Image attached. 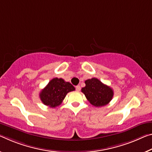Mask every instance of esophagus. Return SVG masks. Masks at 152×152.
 I'll use <instances>...</instances> for the list:
<instances>
[{
  "instance_id": "34e87169",
  "label": "esophagus",
  "mask_w": 152,
  "mask_h": 152,
  "mask_svg": "<svg viewBox=\"0 0 152 152\" xmlns=\"http://www.w3.org/2000/svg\"><path fill=\"white\" fill-rule=\"evenodd\" d=\"M76 90L77 91H79L80 90V86H79V85H78V86H76Z\"/></svg>"
}]
</instances>
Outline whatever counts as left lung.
I'll list each match as a JSON object with an SVG mask.
<instances>
[{"mask_svg": "<svg viewBox=\"0 0 152 152\" xmlns=\"http://www.w3.org/2000/svg\"><path fill=\"white\" fill-rule=\"evenodd\" d=\"M86 86L81 91L91 104L95 107H102L108 104L112 99L114 91L112 88L102 83L96 78L88 79L85 82Z\"/></svg>", "mask_w": 152, "mask_h": 152, "instance_id": "left-lung-1", "label": "left lung"}]
</instances>
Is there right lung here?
<instances>
[{
    "instance_id": "right-lung-1",
    "label": "right lung",
    "mask_w": 152,
    "mask_h": 152,
    "mask_svg": "<svg viewBox=\"0 0 152 152\" xmlns=\"http://www.w3.org/2000/svg\"><path fill=\"white\" fill-rule=\"evenodd\" d=\"M75 90L74 86L64 79L55 78L40 93L41 102L50 107H55L61 104L67 93Z\"/></svg>"
}]
</instances>
